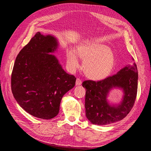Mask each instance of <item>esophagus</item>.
I'll return each mask as SVG.
<instances>
[{"mask_svg":"<svg viewBox=\"0 0 151 151\" xmlns=\"http://www.w3.org/2000/svg\"><path fill=\"white\" fill-rule=\"evenodd\" d=\"M76 84L77 86H80L82 84V81L79 78H77L76 82Z\"/></svg>","mask_w":151,"mask_h":151,"instance_id":"34e87169","label":"esophagus"}]
</instances>
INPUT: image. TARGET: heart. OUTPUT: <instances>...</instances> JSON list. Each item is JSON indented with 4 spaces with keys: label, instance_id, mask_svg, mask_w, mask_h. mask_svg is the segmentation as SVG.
I'll return each mask as SVG.
<instances>
[{
    "label": "heart",
    "instance_id": "b5f03b06",
    "mask_svg": "<svg viewBox=\"0 0 151 151\" xmlns=\"http://www.w3.org/2000/svg\"><path fill=\"white\" fill-rule=\"evenodd\" d=\"M80 58L83 60V71L88 78L99 81L107 77L115 66V56L106 45L88 42L79 45L76 52L68 50L67 53V63L71 70L79 67Z\"/></svg>",
    "mask_w": 151,
    "mask_h": 151
}]
</instances>
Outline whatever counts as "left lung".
<instances>
[{"label": "left lung", "instance_id": "obj_1", "mask_svg": "<svg viewBox=\"0 0 151 151\" xmlns=\"http://www.w3.org/2000/svg\"><path fill=\"white\" fill-rule=\"evenodd\" d=\"M134 60V59H133ZM138 71L135 63L127 65L117 74L99 81H85L86 115L94 125H104L123 120L133 108L137 93ZM114 88L123 91L120 104L109 103L107 96Z\"/></svg>", "mask_w": 151, "mask_h": 151}]
</instances>
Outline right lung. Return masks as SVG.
Masks as SVG:
<instances>
[{
    "mask_svg": "<svg viewBox=\"0 0 151 151\" xmlns=\"http://www.w3.org/2000/svg\"><path fill=\"white\" fill-rule=\"evenodd\" d=\"M56 38L36 33L16 58L11 89L19 106L33 116L49 120L56 116L62 97L74 88L76 78L63 69L52 54Z\"/></svg>",
    "mask_w": 151,
    "mask_h": 151,
    "instance_id": "right-lung-1",
    "label": "right lung"
}]
</instances>
